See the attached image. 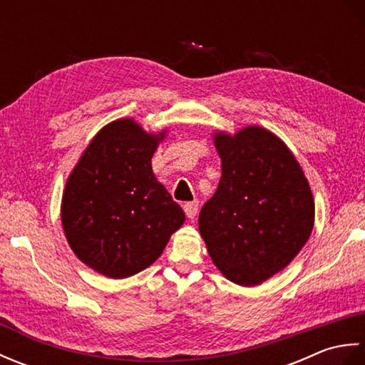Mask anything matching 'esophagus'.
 <instances>
[{
    "label": "esophagus",
    "instance_id": "obj_1",
    "mask_svg": "<svg viewBox=\"0 0 365 365\" xmlns=\"http://www.w3.org/2000/svg\"><path fill=\"white\" fill-rule=\"evenodd\" d=\"M183 210H185V215H187L190 220L195 218L197 213V200H191V202L183 204Z\"/></svg>",
    "mask_w": 365,
    "mask_h": 365
}]
</instances>
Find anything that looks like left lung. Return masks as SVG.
Segmentation results:
<instances>
[{"mask_svg": "<svg viewBox=\"0 0 365 365\" xmlns=\"http://www.w3.org/2000/svg\"><path fill=\"white\" fill-rule=\"evenodd\" d=\"M213 144L221 180L199 213V232L224 277L259 285L307 243L315 218L312 191L292 150L267 128L215 131Z\"/></svg>", "mask_w": 365, "mask_h": 365, "instance_id": "obj_1", "label": "left lung"}]
</instances>
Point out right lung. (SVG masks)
<instances>
[{
  "instance_id": "1",
  "label": "right lung",
  "mask_w": 365,
  "mask_h": 365,
  "mask_svg": "<svg viewBox=\"0 0 365 365\" xmlns=\"http://www.w3.org/2000/svg\"><path fill=\"white\" fill-rule=\"evenodd\" d=\"M166 133H149L130 118L113 120L92 138L67 178L61 221L68 246L106 277L150 267L185 221L152 170Z\"/></svg>"
}]
</instances>
